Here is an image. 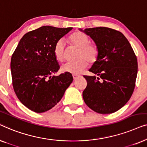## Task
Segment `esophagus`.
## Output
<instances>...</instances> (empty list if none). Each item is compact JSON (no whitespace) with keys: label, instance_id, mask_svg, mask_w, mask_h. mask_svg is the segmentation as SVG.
<instances>
[{"label":"esophagus","instance_id":"obj_1","mask_svg":"<svg viewBox=\"0 0 147 147\" xmlns=\"http://www.w3.org/2000/svg\"><path fill=\"white\" fill-rule=\"evenodd\" d=\"M79 77H80V76H78V75H73V78H74V80H77Z\"/></svg>","mask_w":147,"mask_h":147}]
</instances>
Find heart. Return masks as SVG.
Returning a JSON list of instances; mask_svg holds the SVG:
<instances>
[{"mask_svg": "<svg viewBox=\"0 0 147 147\" xmlns=\"http://www.w3.org/2000/svg\"><path fill=\"white\" fill-rule=\"evenodd\" d=\"M68 41L74 47L78 49L76 61L67 62L61 66V71L63 73H69L77 75L87 67L88 62L94 63L99 56V51L96 45L89 43V39L85 33L75 31L68 37ZM65 45L62 39L56 42L53 48V53L58 61H63L65 57Z\"/></svg>", "mask_w": 147, "mask_h": 147, "instance_id": "1", "label": "heart"}]
</instances>
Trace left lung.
Masks as SVG:
<instances>
[{
	"label": "left lung",
	"mask_w": 147,
	"mask_h": 147,
	"mask_svg": "<svg viewBox=\"0 0 147 147\" xmlns=\"http://www.w3.org/2000/svg\"><path fill=\"white\" fill-rule=\"evenodd\" d=\"M84 32L95 43L99 56L85 76L87 87L83 98L88 107L99 114H111L123 107L133 93L138 71L137 59L127 39L108 27L89 28Z\"/></svg>",
	"instance_id": "obj_1"
}]
</instances>
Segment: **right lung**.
I'll return each instance as SVG.
<instances>
[{
	"label": "right lung",
	"mask_w": 147,
	"mask_h": 147,
	"mask_svg": "<svg viewBox=\"0 0 147 147\" xmlns=\"http://www.w3.org/2000/svg\"><path fill=\"white\" fill-rule=\"evenodd\" d=\"M71 29L43 26L28 32L12 55L14 90L21 103L32 111L41 113L51 109L73 82L71 74L52 76L59 69L54 45Z\"/></svg>",
	"instance_id": "1"
}]
</instances>
